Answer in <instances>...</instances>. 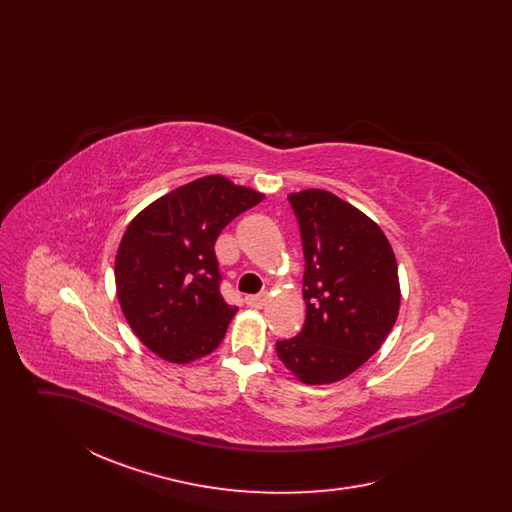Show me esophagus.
I'll list each match as a JSON object with an SVG mask.
<instances>
[{"instance_id":"obj_1","label":"esophagus","mask_w":512,"mask_h":512,"mask_svg":"<svg viewBox=\"0 0 512 512\" xmlns=\"http://www.w3.org/2000/svg\"><path fill=\"white\" fill-rule=\"evenodd\" d=\"M267 299V293H259V295H249V297H245L247 305L253 307V309H263V307L267 305Z\"/></svg>"}]
</instances>
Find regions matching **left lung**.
I'll return each instance as SVG.
<instances>
[{"label": "left lung", "instance_id": "1", "mask_svg": "<svg viewBox=\"0 0 512 512\" xmlns=\"http://www.w3.org/2000/svg\"><path fill=\"white\" fill-rule=\"evenodd\" d=\"M288 199L301 230L307 315L276 353L303 384H334L388 338L401 303L397 261L382 228L338 195L303 190Z\"/></svg>", "mask_w": 512, "mask_h": 512}]
</instances>
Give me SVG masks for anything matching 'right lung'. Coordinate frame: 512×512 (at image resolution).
<instances>
[{"label":"right lung","instance_id":"right-lung-1","mask_svg":"<svg viewBox=\"0 0 512 512\" xmlns=\"http://www.w3.org/2000/svg\"><path fill=\"white\" fill-rule=\"evenodd\" d=\"M265 195L213 174L147 205L128 224L115 259L124 318L161 359L186 365L213 353L238 307L220 295L215 242Z\"/></svg>","mask_w":512,"mask_h":512}]
</instances>
